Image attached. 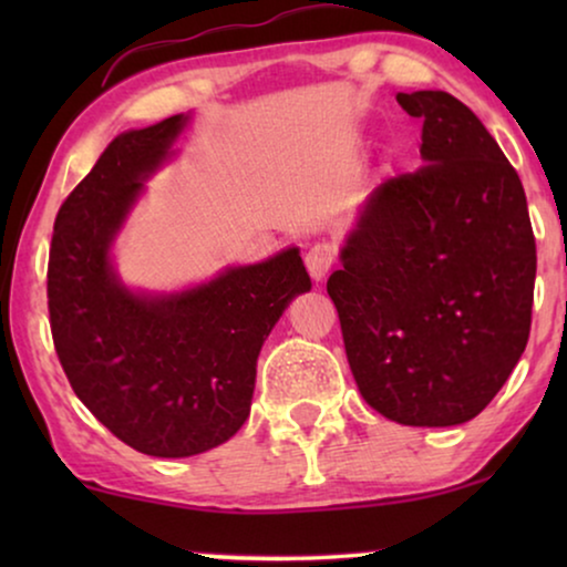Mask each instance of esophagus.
I'll list each match as a JSON object with an SVG mask.
<instances>
[{
	"instance_id": "obj_1",
	"label": "esophagus",
	"mask_w": 567,
	"mask_h": 567,
	"mask_svg": "<svg viewBox=\"0 0 567 567\" xmlns=\"http://www.w3.org/2000/svg\"><path fill=\"white\" fill-rule=\"evenodd\" d=\"M336 255H338L336 245H330V243H317V245L309 247L307 255H305L309 276H312L315 281H322V278L330 274L332 262H336Z\"/></svg>"
}]
</instances>
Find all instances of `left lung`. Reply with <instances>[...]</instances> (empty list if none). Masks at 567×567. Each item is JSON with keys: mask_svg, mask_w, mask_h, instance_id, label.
Instances as JSON below:
<instances>
[{"mask_svg": "<svg viewBox=\"0 0 567 567\" xmlns=\"http://www.w3.org/2000/svg\"><path fill=\"white\" fill-rule=\"evenodd\" d=\"M423 167L379 185L328 278L361 398L402 425L483 413L522 359L537 245L524 185L475 113L400 92Z\"/></svg>", "mask_w": 567, "mask_h": 567, "instance_id": "1", "label": "left lung"}]
</instances>
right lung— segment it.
Here are the masks:
<instances>
[{"instance_id": "1", "label": "right lung", "mask_w": 567, "mask_h": 567, "mask_svg": "<svg viewBox=\"0 0 567 567\" xmlns=\"http://www.w3.org/2000/svg\"><path fill=\"white\" fill-rule=\"evenodd\" d=\"M185 123L173 115L115 136L61 204L49 255L51 336L74 394L123 444L167 460L243 429L260 348L312 289L297 247L181 293L121 284L111 245Z\"/></svg>"}]
</instances>
